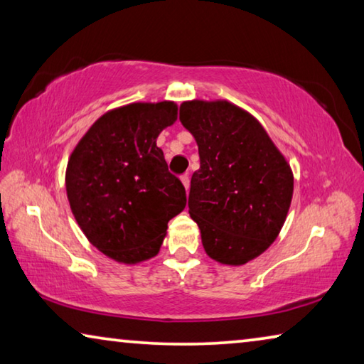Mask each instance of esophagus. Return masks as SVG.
<instances>
[{"mask_svg":"<svg viewBox=\"0 0 364 364\" xmlns=\"http://www.w3.org/2000/svg\"><path fill=\"white\" fill-rule=\"evenodd\" d=\"M181 183H183V186H184V189H186V191H189V175H188V173H184V175H181Z\"/></svg>","mask_w":364,"mask_h":364,"instance_id":"34e87169","label":"esophagus"}]
</instances>
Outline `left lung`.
I'll list each match as a JSON object with an SVG mask.
<instances>
[{
	"instance_id": "8db88e82",
	"label": "left lung",
	"mask_w": 364,
	"mask_h": 364,
	"mask_svg": "<svg viewBox=\"0 0 364 364\" xmlns=\"http://www.w3.org/2000/svg\"><path fill=\"white\" fill-rule=\"evenodd\" d=\"M183 127L199 147L191 178L189 215L207 255L244 264L263 254L284 225L294 175L255 117L228 101H186Z\"/></svg>"
}]
</instances>
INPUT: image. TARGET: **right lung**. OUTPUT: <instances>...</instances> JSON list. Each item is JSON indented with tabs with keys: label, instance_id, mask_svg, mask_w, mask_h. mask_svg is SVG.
Returning a JSON list of instances; mask_svg holds the SVG:
<instances>
[{
	"label": "right lung",
	"instance_id": "1",
	"mask_svg": "<svg viewBox=\"0 0 364 364\" xmlns=\"http://www.w3.org/2000/svg\"><path fill=\"white\" fill-rule=\"evenodd\" d=\"M178 119L175 102H133L100 117L70 154L67 199L88 241L115 262L159 254L186 191L168 171L157 136Z\"/></svg>",
	"mask_w": 364,
	"mask_h": 364
}]
</instances>
